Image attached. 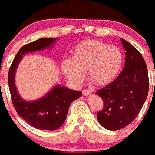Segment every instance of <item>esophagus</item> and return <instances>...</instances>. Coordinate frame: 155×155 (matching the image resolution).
<instances>
[{
    "instance_id": "esophagus-1",
    "label": "esophagus",
    "mask_w": 155,
    "mask_h": 155,
    "mask_svg": "<svg viewBox=\"0 0 155 155\" xmlns=\"http://www.w3.org/2000/svg\"><path fill=\"white\" fill-rule=\"evenodd\" d=\"M82 94H83L84 96H89V95L91 94V92H90V90H84L83 91H82Z\"/></svg>"
}]
</instances>
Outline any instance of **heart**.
<instances>
[{
    "mask_svg": "<svg viewBox=\"0 0 155 155\" xmlns=\"http://www.w3.org/2000/svg\"><path fill=\"white\" fill-rule=\"evenodd\" d=\"M122 66V54L116 46L97 40H85L74 50L73 59L65 58L61 70L72 85L81 83L87 71L90 81L99 86L111 83Z\"/></svg>",
    "mask_w": 155,
    "mask_h": 155,
    "instance_id": "1",
    "label": "heart"
}]
</instances>
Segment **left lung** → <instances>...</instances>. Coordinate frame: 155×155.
I'll use <instances>...</instances> for the list:
<instances>
[{"mask_svg": "<svg viewBox=\"0 0 155 155\" xmlns=\"http://www.w3.org/2000/svg\"><path fill=\"white\" fill-rule=\"evenodd\" d=\"M121 41L126 51L123 70L113 82L96 92L104 102L97 120L109 130H118L133 122L149 90L148 71L142 54L124 39Z\"/></svg>", "mask_w": 155, "mask_h": 155, "instance_id": "left-lung-1", "label": "left lung"}]
</instances>
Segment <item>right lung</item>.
I'll return each mask as SVG.
<instances>
[{"instance_id": "1", "label": "right lung", "mask_w": 155, "mask_h": 155, "mask_svg": "<svg viewBox=\"0 0 155 155\" xmlns=\"http://www.w3.org/2000/svg\"><path fill=\"white\" fill-rule=\"evenodd\" d=\"M58 38H39L20 49L8 71V87L13 106L20 117L33 127L44 130H56L65 122L70 104L81 96V91L56 85L43 97L33 101L25 100L15 85V76L25 54L50 49Z\"/></svg>"}]
</instances>
